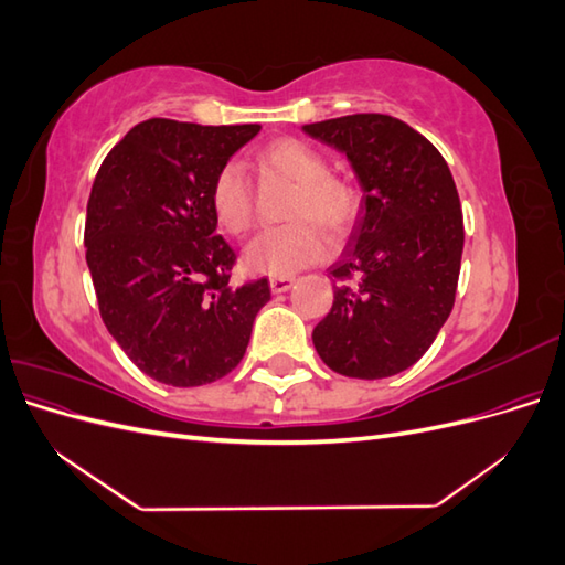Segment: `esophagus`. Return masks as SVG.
Segmentation results:
<instances>
[{"label":"esophagus","mask_w":565,"mask_h":565,"mask_svg":"<svg viewBox=\"0 0 565 565\" xmlns=\"http://www.w3.org/2000/svg\"><path fill=\"white\" fill-rule=\"evenodd\" d=\"M268 285H270L273 295H282V292H287V289H292L295 278H270Z\"/></svg>","instance_id":"34e87169"}]
</instances>
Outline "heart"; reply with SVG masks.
Returning <instances> with one entry per match:
<instances>
[{
    "instance_id": "obj_1",
    "label": "heart",
    "mask_w": 565,
    "mask_h": 565,
    "mask_svg": "<svg viewBox=\"0 0 565 565\" xmlns=\"http://www.w3.org/2000/svg\"><path fill=\"white\" fill-rule=\"evenodd\" d=\"M266 172L297 183L289 202V224L262 231L245 252L254 273L289 278L301 268L328 259L330 241L347 235L363 210V193L351 179L332 174L330 160L318 148L299 139H278L259 156ZM210 204L218 226L231 235H245L254 224V188L245 167L228 160L216 169L210 185Z\"/></svg>"
}]
</instances>
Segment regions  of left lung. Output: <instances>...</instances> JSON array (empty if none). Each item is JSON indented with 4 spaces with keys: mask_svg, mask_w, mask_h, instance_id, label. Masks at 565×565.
<instances>
[{
    "mask_svg": "<svg viewBox=\"0 0 565 565\" xmlns=\"http://www.w3.org/2000/svg\"><path fill=\"white\" fill-rule=\"evenodd\" d=\"M303 131L347 152L363 185L361 216L330 266L334 303L313 347L344 377H391L419 361L455 306L465 218L450 167L391 115L358 113Z\"/></svg>",
    "mask_w": 565,
    "mask_h": 565,
    "instance_id": "left-lung-1",
    "label": "left lung"
}]
</instances>
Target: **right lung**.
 I'll return each instance as SVG.
<instances>
[{
  "instance_id": "right-lung-1",
  "label": "right lung",
  "mask_w": 565,
  "mask_h": 565,
  "mask_svg": "<svg viewBox=\"0 0 565 565\" xmlns=\"http://www.w3.org/2000/svg\"><path fill=\"white\" fill-rule=\"evenodd\" d=\"M259 125L202 127L152 117L100 164L84 247L108 332L150 380L226 377L270 299L266 278L231 282L235 252L216 235L210 185Z\"/></svg>"
}]
</instances>
